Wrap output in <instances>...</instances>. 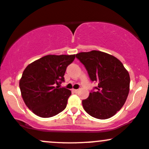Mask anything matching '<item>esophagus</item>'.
Returning <instances> with one entry per match:
<instances>
[{"instance_id": "34e87169", "label": "esophagus", "mask_w": 149, "mask_h": 149, "mask_svg": "<svg viewBox=\"0 0 149 149\" xmlns=\"http://www.w3.org/2000/svg\"><path fill=\"white\" fill-rule=\"evenodd\" d=\"M72 92H74V93H77L79 92V89H72Z\"/></svg>"}]
</instances>
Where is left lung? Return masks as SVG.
<instances>
[{"label": "left lung", "instance_id": "obj_1", "mask_svg": "<svg viewBox=\"0 0 149 149\" xmlns=\"http://www.w3.org/2000/svg\"><path fill=\"white\" fill-rule=\"evenodd\" d=\"M76 57L84 65L89 78L98 84L82 100L86 112L96 119H107L124 106L129 92L130 77L116 57L101 51L79 52Z\"/></svg>", "mask_w": 149, "mask_h": 149}]
</instances>
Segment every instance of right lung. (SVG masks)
Returning <instances> with one entry per match:
<instances>
[{"label":"right lung","mask_w":149,"mask_h":149,"mask_svg":"<svg viewBox=\"0 0 149 149\" xmlns=\"http://www.w3.org/2000/svg\"><path fill=\"white\" fill-rule=\"evenodd\" d=\"M75 55H49L28 65L20 80L24 102L37 116L48 118L67 107L71 91L59 85L65 81L66 69Z\"/></svg>","instance_id":"1"}]
</instances>
